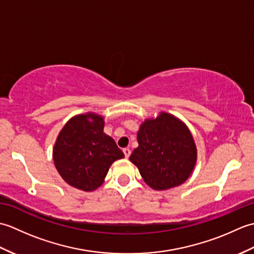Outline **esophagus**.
<instances>
[{
    "label": "esophagus",
    "mask_w": 254,
    "mask_h": 254,
    "mask_svg": "<svg viewBox=\"0 0 254 254\" xmlns=\"http://www.w3.org/2000/svg\"><path fill=\"white\" fill-rule=\"evenodd\" d=\"M123 153H124V156H126V158H128L131 155V150L128 148H123Z\"/></svg>",
    "instance_id": "34e87169"
}]
</instances>
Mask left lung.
Segmentation results:
<instances>
[{
	"instance_id": "obj_1",
	"label": "left lung",
	"mask_w": 254,
	"mask_h": 254,
	"mask_svg": "<svg viewBox=\"0 0 254 254\" xmlns=\"http://www.w3.org/2000/svg\"><path fill=\"white\" fill-rule=\"evenodd\" d=\"M137 142L130 161L154 190L178 187L191 176L197 149L192 133L179 118L161 111L156 118L145 119L138 128Z\"/></svg>"
}]
</instances>
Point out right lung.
I'll list each match as a JSON object with an SVG mask.
<instances>
[{"label":"right lung","mask_w":254,"mask_h":254,"mask_svg":"<svg viewBox=\"0 0 254 254\" xmlns=\"http://www.w3.org/2000/svg\"><path fill=\"white\" fill-rule=\"evenodd\" d=\"M105 118L95 112L72 117L59 133L52 150L62 179L78 190L91 192L105 181L113 161L124 157L104 132Z\"/></svg>","instance_id":"add662e5"}]
</instances>
